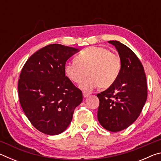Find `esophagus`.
I'll list each match as a JSON object with an SVG mask.
<instances>
[{
	"mask_svg": "<svg viewBox=\"0 0 161 161\" xmlns=\"http://www.w3.org/2000/svg\"><path fill=\"white\" fill-rule=\"evenodd\" d=\"M88 96H89V93H87V92H83V97L85 98V97H87Z\"/></svg>",
	"mask_w": 161,
	"mask_h": 161,
	"instance_id": "34e87169",
	"label": "esophagus"
}]
</instances>
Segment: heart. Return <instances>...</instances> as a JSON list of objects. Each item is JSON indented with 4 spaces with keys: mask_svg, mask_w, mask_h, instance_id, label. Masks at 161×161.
<instances>
[{
    "mask_svg": "<svg viewBox=\"0 0 161 161\" xmlns=\"http://www.w3.org/2000/svg\"><path fill=\"white\" fill-rule=\"evenodd\" d=\"M75 59L67 62L64 65V71L71 81L79 83L87 70L89 77L79 86L84 92H90L100 86L108 88L113 85L121 69L119 57L102 47L91 46L84 49L76 56Z\"/></svg>",
    "mask_w": 161,
    "mask_h": 161,
    "instance_id": "heart-1",
    "label": "heart"
}]
</instances>
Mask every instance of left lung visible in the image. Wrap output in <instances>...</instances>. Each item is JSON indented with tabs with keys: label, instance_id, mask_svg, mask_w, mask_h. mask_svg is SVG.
<instances>
[{
	"label": "left lung",
	"instance_id": "obj_1",
	"mask_svg": "<svg viewBox=\"0 0 161 161\" xmlns=\"http://www.w3.org/2000/svg\"><path fill=\"white\" fill-rule=\"evenodd\" d=\"M108 43L119 53L121 69L113 85L97 94V118L105 129L117 132L130 126L139 116L147 99V82L143 65L135 53L119 41Z\"/></svg>",
	"mask_w": 161,
	"mask_h": 161
}]
</instances>
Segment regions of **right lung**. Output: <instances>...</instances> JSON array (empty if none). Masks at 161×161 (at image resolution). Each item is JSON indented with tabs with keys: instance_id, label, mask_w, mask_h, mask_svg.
<instances>
[{
	"instance_id": "1",
	"label": "right lung",
	"mask_w": 161,
	"mask_h": 161,
	"mask_svg": "<svg viewBox=\"0 0 161 161\" xmlns=\"http://www.w3.org/2000/svg\"><path fill=\"white\" fill-rule=\"evenodd\" d=\"M79 49L51 44L34 53L22 69L18 95L24 113L35 129L54 136L69 126L82 92L65 76L64 65Z\"/></svg>"
}]
</instances>
